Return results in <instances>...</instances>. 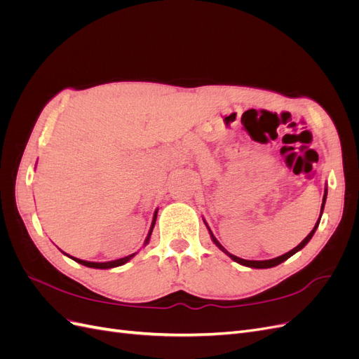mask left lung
<instances>
[{
    "label": "left lung",
    "mask_w": 359,
    "mask_h": 359,
    "mask_svg": "<svg viewBox=\"0 0 359 359\" xmlns=\"http://www.w3.org/2000/svg\"><path fill=\"white\" fill-rule=\"evenodd\" d=\"M327 194H328V187L325 186V193H323V199H322V206H320V215H319V220L316 222V224H314V227H313V231L304 238V240L295 247V248H292L290 252H287V253H285V255H281V256H278V257H274V259H268V260H245V259H241V257H238V256H233L232 253H229L227 252V250L217 241V238L212 235V232H211V229L208 227V224H206V222L203 220V223L206 224V227H208V232H210V235H211V240H212V243L219 247L222 252L224 253V255H227L229 256L232 260H235L236 264H240V265H244V266H248V268H257V269H265V268H273V266H277V265H280L281 262H285V260H287L290 256H293L295 255L297 252H299L301 248H304L306 247L307 244H309V241L311 240L313 238V235H314V232H316V229H318V226H319V223H320V217H322V212H323V208H325V202H327Z\"/></svg>",
    "instance_id": "obj_1"
}]
</instances>
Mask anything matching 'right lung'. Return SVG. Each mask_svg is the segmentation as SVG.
I'll return each mask as SVG.
<instances>
[{"label": "right lung", "mask_w": 359, "mask_h": 359, "mask_svg": "<svg viewBox=\"0 0 359 359\" xmlns=\"http://www.w3.org/2000/svg\"><path fill=\"white\" fill-rule=\"evenodd\" d=\"M157 211H158V208L154 211V217H153V223H151V227H149V232H148V235H147V238H145V243H144V247L149 243V238H151V233H153V229H154V224H156V219H157ZM64 253V252H62ZM66 256H69L70 259H73V260H76V262L78 264H81V265H85V266H88V268H97V269H109V268H115V266H121V265H124V264H127L130 259H132L136 253H133V255H128V256H126V257H121V259H116V260H111V262H90V260H82V259H78V257H73V256H70V255H67V253H64Z\"/></svg>", "instance_id": "1"}]
</instances>
